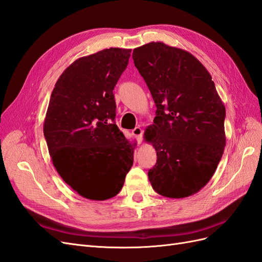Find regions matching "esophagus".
<instances>
[{
    "label": "esophagus",
    "instance_id": "34e87169",
    "mask_svg": "<svg viewBox=\"0 0 262 262\" xmlns=\"http://www.w3.org/2000/svg\"><path fill=\"white\" fill-rule=\"evenodd\" d=\"M132 134L137 138L139 143H141V142H142V134H143V130H142L140 126H137L136 129L132 130Z\"/></svg>",
    "mask_w": 262,
    "mask_h": 262
}]
</instances>
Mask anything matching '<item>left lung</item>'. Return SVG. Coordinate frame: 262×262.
Returning <instances> with one entry per match:
<instances>
[{
    "instance_id": "obj_1",
    "label": "left lung",
    "mask_w": 262,
    "mask_h": 262,
    "mask_svg": "<svg viewBox=\"0 0 262 262\" xmlns=\"http://www.w3.org/2000/svg\"><path fill=\"white\" fill-rule=\"evenodd\" d=\"M132 58L157 108L144 132L157 154L148 180L161 195H192L223 155L225 106L208 70L190 52L153 41L134 49Z\"/></svg>"
}]
</instances>
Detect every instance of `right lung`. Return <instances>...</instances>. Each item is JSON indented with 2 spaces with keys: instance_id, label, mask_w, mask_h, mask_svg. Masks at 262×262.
<instances>
[{
  "instance_id": "obj_1",
  "label": "right lung",
  "mask_w": 262,
  "mask_h": 262,
  "mask_svg": "<svg viewBox=\"0 0 262 262\" xmlns=\"http://www.w3.org/2000/svg\"><path fill=\"white\" fill-rule=\"evenodd\" d=\"M131 49L110 48L75 60L60 75L43 134L53 166L78 194L102 201L117 195L133 165L136 142L114 122V89Z\"/></svg>"
}]
</instances>
